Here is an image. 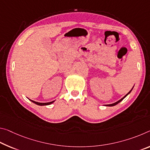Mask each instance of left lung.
Returning a JSON list of instances; mask_svg holds the SVG:
<instances>
[{
  "instance_id": "obj_1",
  "label": "left lung",
  "mask_w": 150,
  "mask_h": 150,
  "mask_svg": "<svg viewBox=\"0 0 150 150\" xmlns=\"http://www.w3.org/2000/svg\"><path fill=\"white\" fill-rule=\"evenodd\" d=\"M132 90H131V91H129V93H127V95H125V96L124 97H123V98H122V99H120V100H119L118 101H117V102H115V103H112V104H109V105H107V106H114V105H117V103H120V102H121V101H122L123 100V99H124V98H125V97H126V96H127V95H128V94H129V93H130L131 91H132Z\"/></svg>"
}]
</instances>
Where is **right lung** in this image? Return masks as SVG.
<instances>
[{
    "instance_id": "1",
    "label": "right lung",
    "mask_w": 150,
    "mask_h": 150,
    "mask_svg": "<svg viewBox=\"0 0 150 150\" xmlns=\"http://www.w3.org/2000/svg\"><path fill=\"white\" fill-rule=\"evenodd\" d=\"M30 101H31L32 102H33V103H34L37 104V105H50V104L53 103V102H54V101H51V102H48V103H39V102H36V101H32V100H30Z\"/></svg>"
}]
</instances>
